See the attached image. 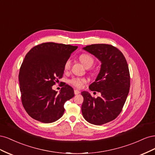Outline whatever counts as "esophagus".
Here are the masks:
<instances>
[{
	"label": "esophagus",
	"instance_id": "1",
	"mask_svg": "<svg viewBox=\"0 0 155 155\" xmlns=\"http://www.w3.org/2000/svg\"><path fill=\"white\" fill-rule=\"evenodd\" d=\"M81 92L80 91H78V90H74V94H79V93H80Z\"/></svg>",
	"mask_w": 155,
	"mask_h": 155
}]
</instances>
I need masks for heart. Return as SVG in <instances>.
<instances>
[{
	"mask_svg": "<svg viewBox=\"0 0 155 155\" xmlns=\"http://www.w3.org/2000/svg\"><path fill=\"white\" fill-rule=\"evenodd\" d=\"M79 60L83 64L84 66L87 68L91 67L94 63V59L92 56L88 54H82L79 55ZM70 65H71V60L70 59H67L65 61L64 63V69L65 70H68L70 68ZM87 82V79L83 78H78L75 77L70 79L69 80V83L71 84L72 85L74 86L75 87L81 88L83 87L84 84Z\"/></svg>",
	"mask_w": 155,
	"mask_h": 155,
	"instance_id": "obj_1",
	"label": "heart"
}]
</instances>
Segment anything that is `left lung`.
<instances>
[{
	"instance_id": "8db88e82",
	"label": "left lung",
	"mask_w": 155,
	"mask_h": 155,
	"mask_svg": "<svg viewBox=\"0 0 155 155\" xmlns=\"http://www.w3.org/2000/svg\"><path fill=\"white\" fill-rule=\"evenodd\" d=\"M83 49L99 59L101 65L96 81L89 86L101 96L95 98L82 92V114L88 122L100 125L116 119L122 110L130 88L129 67L122 52L111 45H91Z\"/></svg>"
}]
</instances>
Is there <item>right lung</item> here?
Listing matches in <instances>:
<instances>
[{
	"label": "right lung",
	"mask_w": 155,
	"mask_h": 155,
	"mask_svg": "<svg viewBox=\"0 0 155 155\" xmlns=\"http://www.w3.org/2000/svg\"><path fill=\"white\" fill-rule=\"evenodd\" d=\"M77 48L49 42L35 46L26 55L18 81L22 105L32 118L48 124L63 115L64 103L74 96V89L64 83L58 93L51 87L63 78L65 61Z\"/></svg>",
	"instance_id": "add662e5"
}]
</instances>
